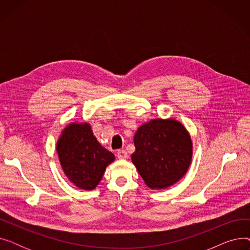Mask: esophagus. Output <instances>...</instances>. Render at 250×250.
<instances>
[{
    "label": "esophagus",
    "mask_w": 250,
    "mask_h": 250,
    "mask_svg": "<svg viewBox=\"0 0 250 250\" xmlns=\"http://www.w3.org/2000/svg\"><path fill=\"white\" fill-rule=\"evenodd\" d=\"M116 156H117V158L121 159V160H125V159H126L127 157H128V155H127L125 150H118L117 153H116Z\"/></svg>",
    "instance_id": "esophagus-1"
}]
</instances>
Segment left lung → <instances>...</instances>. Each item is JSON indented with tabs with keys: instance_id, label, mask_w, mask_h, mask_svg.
<instances>
[{
	"instance_id": "left-lung-1",
	"label": "left lung",
	"mask_w": 250,
	"mask_h": 250,
	"mask_svg": "<svg viewBox=\"0 0 250 250\" xmlns=\"http://www.w3.org/2000/svg\"><path fill=\"white\" fill-rule=\"evenodd\" d=\"M134 144L132 161L151 189L171 187L188 172L192 142L180 122L156 118L144 124L135 134Z\"/></svg>"
}]
</instances>
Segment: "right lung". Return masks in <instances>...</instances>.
<instances>
[{"mask_svg":"<svg viewBox=\"0 0 250 250\" xmlns=\"http://www.w3.org/2000/svg\"><path fill=\"white\" fill-rule=\"evenodd\" d=\"M57 152L65 176L84 190L94 189L105 169L115 159L100 145L88 123H72L65 126L58 140Z\"/></svg>","mask_w":250,"mask_h":250,"instance_id":"add662e5","label":"right lung"}]
</instances>
